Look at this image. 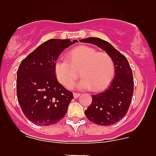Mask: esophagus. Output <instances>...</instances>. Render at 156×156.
I'll return each instance as SVG.
<instances>
[{"label": "esophagus", "mask_w": 156, "mask_h": 156, "mask_svg": "<svg viewBox=\"0 0 156 156\" xmlns=\"http://www.w3.org/2000/svg\"><path fill=\"white\" fill-rule=\"evenodd\" d=\"M80 93H74L73 94L74 98H77L80 97Z\"/></svg>", "instance_id": "obj_1"}]
</instances>
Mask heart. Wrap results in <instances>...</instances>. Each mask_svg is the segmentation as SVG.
Wrapping results in <instances>:
<instances>
[{"label": "heart", "mask_w": 156, "mask_h": 156, "mask_svg": "<svg viewBox=\"0 0 156 156\" xmlns=\"http://www.w3.org/2000/svg\"><path fill=\"white\" fill-rule=\"evenodd\" d=\"M69 60L59 58L55 62L56 77L66 88H71L80 74L83 77L76 87L99 91L109 85L115 73V66L106 52H98L88 46H79L69 53Z\"/></svg>", "instance_id": "b5f03b06"}]
</instances>
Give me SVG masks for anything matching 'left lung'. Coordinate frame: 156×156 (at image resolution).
<instances>
[{
	"mask_svg": "<svg viewBox=\"0 0 156 156\" xmlns=\"http://www.w3.org/2000/svg\"><path fill=\"white\" fill-rule=\"evenodd\" d=\"M80 42L96 45L113 60L115 76L111 84L101 93L91 95L92 102L84 112L90 122L110 126L119 122L127 113L133 94V72L127 59L111 44L98 37H88Z\"/></svg>",
	"mask_w": 156,
	"mask_h": 156,
	"instance_id": "obj_1",
	"label": "left lung"
}]
</instances>
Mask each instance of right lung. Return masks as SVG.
<instances>
[{
  "instance_id": "add662e5",
  "label": "right lung",
  "mask_w": 156,
  "mask_h": 156,
  "mask_svg": "<svg viewBox=\"0 0 156 156\" xmlns=\"http://www.w3.org/2000/svg\"><path fill=\"white\" fill-rule=\"evenodd\" d=\"M77 40L51 39L21 62L17 71L18 101L25 116L38 126L57 123L66 115L73 94L59 83L55 62Z\"/></svg>"
}]
</instances>
